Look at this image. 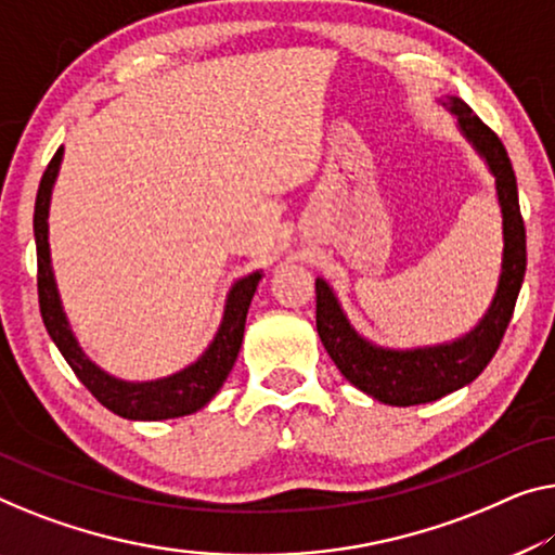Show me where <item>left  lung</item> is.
I'll list each match as a JSON object with an SVG mask.
<instances>
[{
  "mask_svg": "<svg viewBox=\"0 0 555 555\" xmlns=\"http://www.w3.org/2000/svg\"><path fill=\"white\" fill-rule=\"evenodd\" d=\"M436 102L456 117L461 137L474 146L495 179L503 229L501 274L489 309L474 328L453 341L413 346V349H388L369 341L346 317L328 281L317 279V331L321 344L346 382L388 406H416V403L436 401L474 382L489 366L506 334L526 274V229L520 219L516 173L506 146L463 99L446 94Z\"/></svg>",
  "mask_w": 555,
  "mask_h": 555,
  "instance_id": "8db88e82",
  "label": "left lung"
}]
</instances>
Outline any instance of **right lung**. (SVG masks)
Segmentation results:
<instances>
[{"label": "right lung", "instance_id": "right-lung-1", "mask_svg": "<svg viewBox=\"0 0 555 555\" xmlns=\"http://www.w3.org/2000/svg\"><path fill=\"white\" fill-rule=\"evenodd\" d=\"M64 159V146L56 149V154L49 162L44 177L39 181L37 204H35V242H37V288H39V309L44 326L62 351V357L69 363L74 374L94 399L129 421H164L179 418L196 413L209 403L221 386L242 349L246 313H249L256 286L263 276L261 269L251 271L231 284L224 313H221L219 328L209 346L202 351V357L179 369L177 374L152 378V382H127L104 371L99 363L87 357V351L79 346V338L74 336L69 319L62 306L60 286H56L52 269V251H49V204H52V189L60 177V167Z\"/></svg>", "mask_w": 555, "mask_h": 555}]
</instances>
